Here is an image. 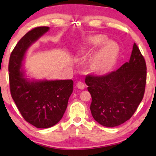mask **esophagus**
<instances>
[{"label":"esophagus","instance_id":"1","mask_svg":"<svg viewBox=\"0 0 156 156\" xmlns=\"http://www.w3.org/2000/svg\"><path fill=\"white\" fill-rule=\"evenodd\" d=\"M76 86L77 87H78V89H83L85 88V84L81 81H78V83H77Z\"/></svg>","mask_w":156,"mask_h":156}]
</instances>
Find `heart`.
I'll list each match as a JSON object with an SVG mask.
<instances>
[{
	"instance_id": "1",
	"label": "heart",
	"mask_w": 156,
	"mask_h": 156,
	"mask_svg": "<svg viewBox=\"0 0 156 156\" xmlns=\"http://www.w3.org/2000/svg\"><path fill=\"white\" fill-rule=\"evenodd\" d=\"M88 44L90 48H97L103 45L108 42L105 35H93L88 38ZM117 49L113 43H108L100 51L91 65V71L95 74H101L108 70L115 62Z\"/></svg>"
}]
</instances>
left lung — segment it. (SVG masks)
I'll use <instances>...</instances> for the list:
<instances>
[{"instance_id": "left-lung-1", "label": "left lung", "mask_w": 156, "mask_h": 156, "mask_svg": "<svg viewBox=\"0 0 156 156\" xmlns=\"http://www.w3.org/2000/svg\"><path fill=\"white\" fill-rule=\"evenodd\" d=\"M146 79L145 60L136 43L129 62L117 70L87 76L85 82L92 96L90 110L94 120L108 128L128 120L142 101Z\"/></svg>"}]
</instances>
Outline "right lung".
Instances as JSON below:
<instances>
[{
    "label": "right lung",
    "instance_id": "obj_1",
    "mask_svg": "<svg viewBox=\"0 0 156 156\" xmlns=\"http://www.w3.org/2000/svg\"><path fill=\"white\" fill-rule=\"evenodd\" d=\"M37 27L26 34L11 53L9 62L10 92L25 120L37 128H51L61 120L73 93L72 80H30L23 62L27 50L49 30Z\"/></svg>",
    "mask_w": 156,
    "mask_h": 156
}]
</instances>
